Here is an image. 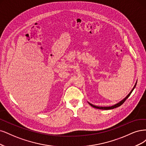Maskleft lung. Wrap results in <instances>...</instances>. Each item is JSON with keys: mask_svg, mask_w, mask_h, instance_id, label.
<instances>
[{"mask_svg": "<svg viewBox=\"0 0 146 146\" xmlns=\"http://www.w3.org/2000/svg\"><path fill=\"white\" fill-rule=\"evenodd\" d=\"M136 84H135V86H134V87H133V88L132 89V90H131V91L130 92V93L129 94V95L127 96L123 100H122L121 102H119V103H117V104H115V105H114V106H111V107H98V106H94V105H93V104H90V103H89V104H90L91 106H92L93 107H94V108H96V109H102V110H110V109H115V108H116V107H119L120 106H121L122 104H123V103L126 101V100L127 99L129 96H130V94L131 93V92H133V89L135 88V87H136Z\"/></svg>", "mask_w": 146, "mask_h": 146, "instance_id": "1", "label": "left lung"}]
</instances>
